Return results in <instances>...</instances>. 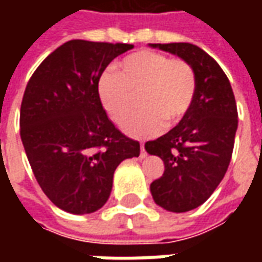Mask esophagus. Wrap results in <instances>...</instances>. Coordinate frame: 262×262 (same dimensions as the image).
Returning <instances> with one entry per match:
<instances>
[{
    "instance_id": "1",
    "label": "esophagus",
    "mask_w": 262,
    "mask_h": 262,
    "mask_svg": "<svg viewBox=\"0 0 262 262\" xmlns=\"http://www.w3.org/2000/svg\"><path fill=\"white\" fill-rule=\"evenodd\" d=\"M140 157H146V150H144V143H140Z\"/></svg>"
}]
</instances>
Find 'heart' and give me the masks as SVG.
<instances>
[{
	"instance_id": "heart-1",
	"label": "heart",
	"mask_w": 262,
	"mask_h": 262,
	"mask_svg": "<svg viewBox=\"0 0 262 262\" xmlns=\"http://www.w3.org/2000/svg\"><path fill=\"white\" fill-rule=\"evenodd\" d=\"M195 70L187 60L154 50H139L98 81V97L109 118L122 126L136 106L143 108L125 126L133 137H147L181 125L196 98Z\"/></svg>"
}]
</instances>
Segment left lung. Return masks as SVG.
Masks as SVG:
<instances>
[{"instance_id":"1","label":"left lung","mask_w":262,"mask_h":262,"mask_svg":"<svg viewBox=\"0 0 262 262\" xmlns=\"http://www.w3.org/2000/svg\"><path fill=\"white\" fill-rule=\"evenodd\" d=\"M180 56L196 74V98L181 125L144 144L164 161V172L150 185L154 202L171 212H188L206 202L230 164L237 106L230 81L217 61L191 43L151 45Z\"/></svg>"}]
</instances>
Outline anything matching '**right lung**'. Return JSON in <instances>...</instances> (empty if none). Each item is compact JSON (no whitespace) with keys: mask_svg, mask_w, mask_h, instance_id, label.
Returning <instances> with one entry per match:
<instances>
[{"mask_svg":"<svg viewBox=\"0 0 262 262\" xmlns=\"http://www.w3.org/2000/svg\"><path fill=\"white\" fill-rule=\"evenodd\" d=\"M127 43L69 40L43 60L25 88L20 139L46 196L69 213L101 209L116 167L140 144L118 130L98 97L103 70Z\"/></svg>","mask_w":262,"mask_h":262,"instance_id":"right-lung-1","label":"right lung"}]
</instances>
